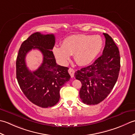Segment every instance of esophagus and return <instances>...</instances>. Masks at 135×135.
I'll return each mask as SVG.
<instances>
[{"label":"esophagus","mask_w":135,"mask_h":135,"mask_svg":"<svg viewBox=\"0 0 135 135\" xmlns=\"http://www.w3.org/2000/svg\"><path fill=\"white\" fill-rule=\"evenodd\" d=\"M69 71V73L70 74V75L71 76V78H73L74 77V75H75V70L73 69L72 68H69L68 70Z\"/></svg>","instance_id":"esophagus-1"}]
</instances>
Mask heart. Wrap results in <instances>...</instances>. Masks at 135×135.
<instances>
[{"mask_svg":"<svg viewBox=\"0 0 135 135\" xmlns=\"http://www.w3.org/2000/svg\"><path fill=\"white\" fill-rule=\"evenodd\" d=\"M103 41L99 35H73L66 38L61 46L53 48V53L57 60L66 65L74 55L76 62L80 65H86L94 60L100 53Z\"/></svg>","mask_w":135,"mask_h":135,"instance_id":"obj_1","label":"heart"}]
</instances>
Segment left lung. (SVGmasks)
<instances>
[{
	"mask_svg": "<svg viewBox=\"0 0 135 135\" xmlns=\"http://www.w3.org/2000/svg\"><path fill=\"white\" fill-rule=\"evenodd\" d=\"M103 34L105 38V45L102 55L92 65L75 73V78L82 84L80 98L87 105H95L103 101L111 93L119 76V49L108 34Z\"/></svg>",
	"mask_w": 135,
	"mask_h": 135,
	"instance_id": "obj_1",
	"label": "left lung"
}]
</instances>
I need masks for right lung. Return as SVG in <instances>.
I'll list each match as a JSON object with an SVG mask.
<instances>
[{
	"label": "right lung",
	"instance_id": "1",
	"mask_svg": "<svg viewBox=\"0 0 135 135\" xmlns=\"http://www.w3.org/2000/svg\"><path fill=\"white\" fill-rule=\"evenodd\" d=\"M55 43L54 34L35 32L22 43L16 60V78L22 91L35 105L42 108L54 106L60 98V90L69 81V68L56 64L53 52ZM33 49L43 55L42 64L35 71L26 67L25 56Z\"/></svg>",
	"mask_w": 135,
	"mask_h": 135
}]
</instances>
